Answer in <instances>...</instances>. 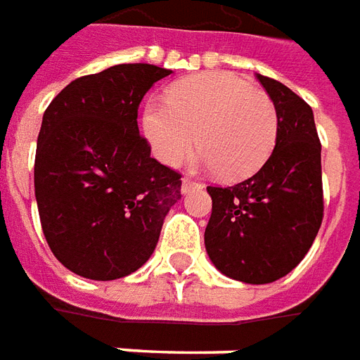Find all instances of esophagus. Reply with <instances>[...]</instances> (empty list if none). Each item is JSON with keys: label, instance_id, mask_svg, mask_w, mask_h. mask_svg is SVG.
<instances>
[{"label": "esophagus", "instance_id": "34e87169", "mask_svg": "<svg viewBox=\"0 0 360 360\" xmlns=\"http://www.w3.org/2000/svg\"><path fill=\"white\" fill-rule=\"evenodd\" d=\"M193 188H200V184H198V182H193V180H190V178H184V180H182V193H190Z\"/></svg>", "mask_w": 360, "mask_h": 360}]
</instances>
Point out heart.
<instances>
[{"label": "heart", "instance_id": "heart-1", "mask_svg": "<svg viewBox=\"0 0 360 360\" xmlns=\"http://www.w3.org/2000/svg\"><path fill=\"white\" fill-rule=\"evenodd\" d=\"M143 129L162 162H180L198 139V165L240 180L274 151L277 110L269 94L238 75L201 73L170 86L165 101H149Z\"/></svg>", "mask_w": 360, "mask_h": 360}]
</instances>
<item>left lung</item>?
<instances>
[{
    "label": "left lung",
    "mask_w": 360,
    "mask_h": 360,
    "mask_svg": "<svg viewBox=\"0 0 360 360\" xmlns=\"http://www.w3.org/2000/svg\"><path fill=\"white\" fill-rule=\"evenodd\" d=\"M277 110V139L266 165L240 184L209 186V259L226 277L274 283L302 262L323 217L322 145L314 114L298 94L257 73Z\"/></svg>",
    "instance_id": "obj_1"
}]
</instances>
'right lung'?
I'll use <instances>...</instances> for the list:
<instances>
[{"label": "right lung", "mask_w": 360, "mask_h": 360, "mask_svg": "<svg viewBox=\"0 0 360 360\" xmlns=\"http://www.w3.org/2000/svg\"><path fill=\"white\" fill-rule=\"evenodd\" d=\"M172 71L120 63L85 75L46 108L34 193L46 242L73 274L112 281L151 257L182 176L151 157L139 135L145 93Z\"/></svg>", "instance_id": "1"}]
</instances>
